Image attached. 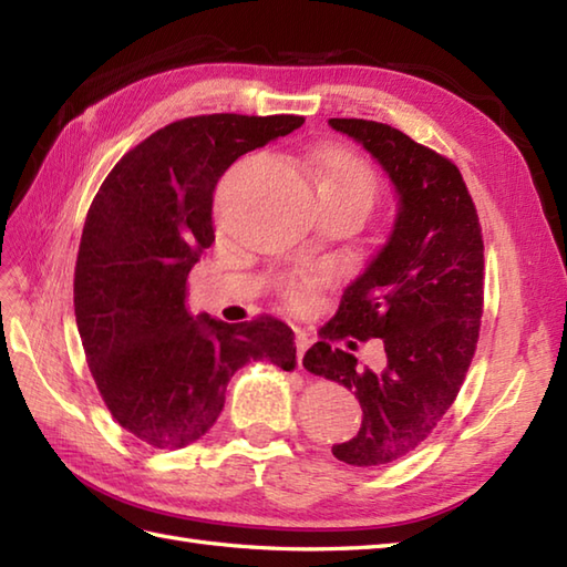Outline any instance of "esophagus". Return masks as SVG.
Here are the masks:
<instances>
[{
	"instance_id": "obj_1",
	"label": "esophagus",
	"mask_w": 567,
	"mask_h": 567,
	"mask_svg": "<svg viewBox=\"0 0 567 567\" xmlns=\"http://www.w3.org/2000/svg\"><path fill=\"white\" fill-rule=\"evenodd\" d=\"M295 346H297V363H299V368H302L305 353H307V348L311 346V336H309V333H305V331H297V336H295Z\"/></svg>"
}]
</instances>
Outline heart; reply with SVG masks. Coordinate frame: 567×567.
Instances as JSON below:
<instances>
[{"mask_svg": "<svg viewBox=\"0 0 567 567\" xmlns=\"http://www.w3.org/2000/svg\"><path fill=\"white\" fill-rule=\"evenodd\" d=\"M317 192L319 199L358 202L370 209L378 195V179L351 151L327 148L317 155Z\"/></svg>", "mask_w": 567, "mask_h": 567, "instance_id": "1", "label": "heart"}]
</instances>
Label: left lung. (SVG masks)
<instances>
[{"instance_id":"8db88e82","label":"left lung","mask_w":567,"mask_h":567,"mask_svg":"<svg viewBox=\"0 0 567 567\" xmlns=\"http://www.w3.org/2000/svg\"><path fill=\"white\" fill-rule=\"evenodd\" d=\"M358 141L396 195L388 240L346 287L327 339L305 368L353 390L363 424L333 445L348 465L372 467L412 453L449 412L473 360L483 317L485 246L475 204L457 167L400 128L365 118H329ZM380 338L389 365L363 369L333 338ZM353 351V341H346Z\"/></svg>"}]
</instances>
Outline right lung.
Instances as JSON below:
<instances>
[{
	"instance_id": "1",
	"label": "right lung",
	"mask_w": 567,
	"mask_h": 567,
	"mask_svg": "<svg viewBox=\"0 0 567 567\" xmlns=\"http://www.w3.org/2000/svg\"><path fill=\"white\" fill-rule=\"evenodd\" d=\"M302 124L290 114L183 118L128 151L92 202L75 265L78 331L104 404L151 449L202 439L221 414L228 380L250 360L297 363L287 323L195 319L185 297L189 270L214 240L219 177Z\"/></svg>"
}]
</instances>
